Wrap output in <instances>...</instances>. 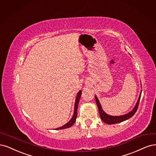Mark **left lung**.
Returning a JSON list of instances; mask_svg holds the SVG:
<instances>
[{
    "label": "left lung",
    "instance_id": "1",
    "mask_svg": "<svg viewBox=\"0 0 156 156\" xmlns=\"http://www.w3.org/2000/svg\"><path fill=\"white\" fill-rule=\"evenodd\" d=\"M140 95H141V92H140V94L139 95V97L137 102V104L135 105V106L134 107L132 111L129 112L127 114L121 115V116H111V115H109L105 113L102 108V106L101 105H100V103L99 102L98 98L97 97V96H95V100H96V102L98 108L100 119H101L105 123H106L108 124H117V123L123 122L124 120L131 118L133 116V115L135 113V112H137L138 106H139V101H140Z\"/></svg>",
    "mask_w": 156,
    "mask_h": 156
}]
</instances>
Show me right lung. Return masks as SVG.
Returning <instances> with one entry per match:
<instances>
[{
	"label": "right lung",
	"mask_w": 156,
	"mask_h": 156,
	"mask_svg": "<svg viewBox=\"0 0 156 156\" xmlns=\"http://www.w3.org/2000/svg\"><path fill=\"white\" fill-rule=\"evenodd\" d=\"M81 94H82V91H80L78 94H77V97L76 98V101H75V104H74V114L73 116L71 118V119L69 120V121L65 124V125L62 126V127H59L58 128H56V129H65V128H70L71 126L74 124V122H76V119L77 117V109H78V103L80 101V97H81Z\"/></svg>",
	"instance_id": "add662e5"
}]
</instances>
